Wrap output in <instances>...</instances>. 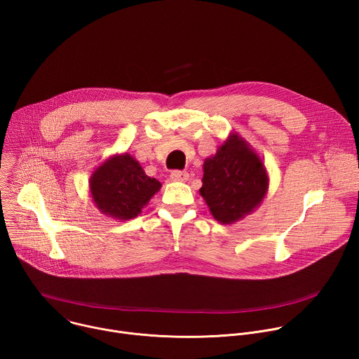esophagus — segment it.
Instances as JSON below:
<instances>
[{
  "instance_id": "esophagus-1",
  "label": "esophagus",
  "mask_w": 359,
  "mask_h": 359,
  "mask_svg": "<svg viewBox=\"0 0 359 359\" xmlns=\"http://www.w3.org/2000/svg\"><path fill=\"white\" fill-rule=\"evenodd\" d=\"M170 179L173 182H186L189 179V173L187 172H180V170H175L170 173Z\"/></svg>"
}]
</instances>
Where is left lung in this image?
<instances>
[{
  "instance_id": "obj_1",
  "label": "left lung",
  "mask_w": 359,
  "mask_h": 359,
  "mask_svg": "<svg viewBox=\"0 0 359 359\" xmlns=\"http://www.w3.org/2000/svg\"><path fill=\"white\" fill-rule=\"evenodd\" d=\"M200 196L215 220L234 224L252 213L269 191L263 159L237 132H231L213 156L203 162Z\"/></svg>"
}]
</instances>
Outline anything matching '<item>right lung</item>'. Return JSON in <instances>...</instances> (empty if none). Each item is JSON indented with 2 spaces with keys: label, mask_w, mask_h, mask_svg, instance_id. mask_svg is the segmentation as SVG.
Returning a JSON list of instances; mask_svg holds the SVG:
<instances>
[{
  "label": "right lung",
  "mask_w": 359,
  "mask_h": 359,
  "mask_svg": "<svg viewBox=\"0 0 359 359\" xmlns=\"http://www.w3.org/2000/svg\"><path fill=\"white\" fill-rule=\"evenodd\" d=\"M162 187L149 177L129 153H116L102 162L89 177V191L100 213L125 222L137 217Z\"/></svg>",
  "instance_id": "add662e5"
}]
</instances>
